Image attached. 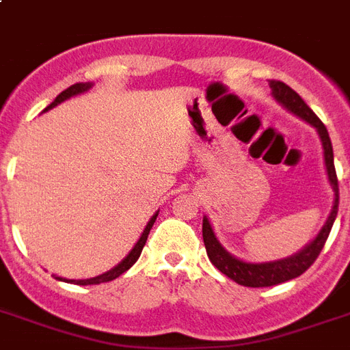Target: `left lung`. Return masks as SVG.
Returning a JSON list of instances; mask_svg holds the SVG:
<instances>
[{
    "label": "left lung",
    "mask_w": 350,
    "mask_h": 350,
    "mask_svg": "<svg viewBox=\"0 0 350 350\" xmlns=\"http://www.w3.org/2000/svg\"><path fill=\"white\" fill-rule=\"evenodd\" d=\"M272 98L288 112H293L294 116L301 118L305 123H309L310 126H314L318 136H320L321 148H323V161H325V170L331 189L334 192V202H332V208L329 216H327L325 224L321 227V230L316 234V238L307 243L301 250H298L296 254L287 256L283 260L274 261H245L239 260L236 256H232L229 250H225V247L219 243V239L214 234L213 225L208 221L207 216H203V243L207 249L208 260L213 261V265L218 269L219 272H224L225 276L234 280L243 287H272L278 283L288 282L294 278L301 276L307 269L316 261V258L320 256L323 245H325L329 232H331L334 219L338 214V178L336 169H334V154H332V143L329 137L325 125L321 123V120L316 116L314 112L310 111V107L299 98L298 92H294L288 85L283 81H271Z\"/></svg>",
    "instance_id": "left-lung-1"
}]
</instances>
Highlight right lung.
<instances>
[{"label": "right lung", "instance_id": "right-lung-1", "mask_svg": "<svg viewBox=\"0 0 350 350\" xmlns=\"http://www.w3.org/2000/svg\"><path fill=\"white\" fill-rule=\"evenodd\" d=\"M94 87V83H76V85H70L67 90H63L62 94L57 96L56 100L52 101L51 105L46 107L45 111H51V109H54V107H57L59 103H63V101L70 100V98H74V96H79L83 94V92H87V90H90ZM158 213L159 211H156V213L152 214V218L148 219V224L145 225V229H143L142 236H139V239L136 241V245L132 247V250L129 252V254L123 258V260L118 263L114 269H111V271L103 272V274H100V276H94V278H87V280H67V278H59L56 276V280H59V282H67V283H76V285H98V283H105V282H112V280H116L118 276H121L123 272L129 271L134 263L137 261V258H139V254H142L143 247H145V243H147V238H148V232H150V229H152L154 221H156V218H158Z\"/></svg>", "mask_w": 350, "mask_h": 350}]
</instances>
